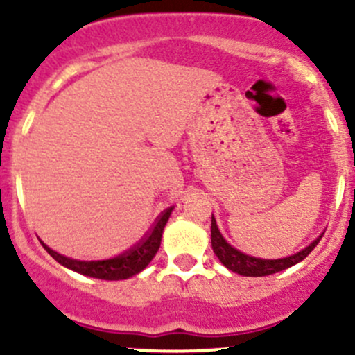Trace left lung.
I'll return each instance as SVG.
<instances>
[{
	"label": "left lung",
	"mask_w": 355,
	"mask_h": 355,
	"mask_svg": "<svg viewBox=\"0 0 355 355\" xmlns=\"http://www.w3.org/2000/svg\"><path fill=\"white\" fill-rule=\"evenodd\" d=\"M321 237H323V235H321ZM321 237H318L313 244H309L306 249L293 254V256L284 257V259H259V257L247 256V254L241 252V250H237L235 247L228 244L223 239V235L220 234V230H218L214 216H211V245H213L214 254H216L218 259H220L228 270L234 271V273L244 275V277H268V275L287 270V268L300 263L304 257L309 256L311 250H313L314 247L318 245V242L321 241Z\"/></svg>",
	"instance_id": "1"
}]
</instances>
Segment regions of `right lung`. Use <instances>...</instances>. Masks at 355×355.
<instances>
[{"label": "right lung", "instance_id": "1", "mask_svg": "<svg viewBox=\"0 0 355 355\" xmlns=\"http://www.w3.org/2000/svg\"><path fill=\"white\" fill-rule=\"evenodd\" d=\"M171 209H173V207H168V209H164L163 213L157 216L156 223L153 225L151 230L144 235V239H141V242H137L134 247H130V249L125 250L120 256L113 257V259L77 261L55 252V250L49 249L48 245H44V249L48 250V254L53 259H56L60 264L70 268V270L77 271V273L85 275V277L99 278V280H125V278H130L134 277V275L141 273V271L151 263L153 257L156 256L161 244L163 228L164 225H166L168 218H170Z\"/></svg>", "mask_w": 355, "mask_h": 355}]
</instances>
